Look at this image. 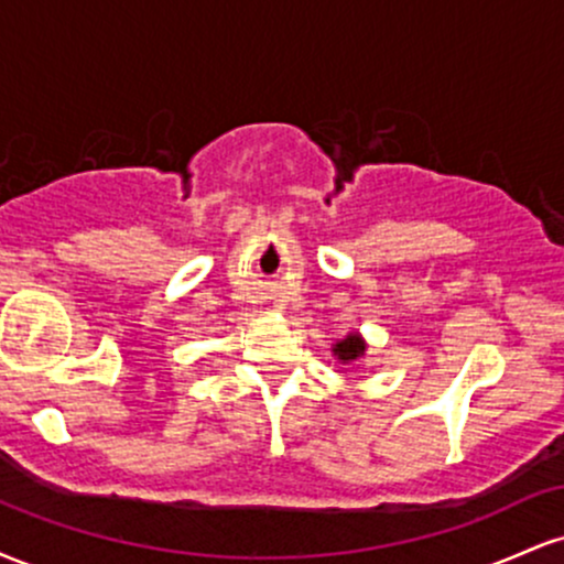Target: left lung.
<instances>
[{"label": "left lung", "mask_w": 564, "mask_h": 564, "mask_svg": "<svg viewBox=\"0 0 564 564\" xmlns=\"http://www.w3.org/2000/svg\"><path fill=\"white\" fill-rule=\"evenodd\" d=\"M366 341L360 339V334H347L345 339H339L334 345V355L341 360V364H352V360L364 358Z\"/></svg>", "instance_id": "8db88e82"}]
</instances>
